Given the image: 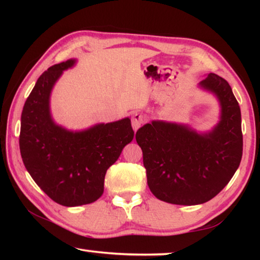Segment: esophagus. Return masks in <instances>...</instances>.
<instances>
[{"label": "esophagus", "mask_w": 260, "mask_h": 260, "mask_svg": "<svg viewBox=\"0 0 260 260\" xmlns=\"http://www.w3.org/2000/svg\"><path fill=\"white\" fill-rule=\"evenodd\" d=\"M146 116H143L142 113H134L133 117H132V126H133V129L135 132L138 131L146 122Z\"/></svg>", "instance_id": "34e87169"}]
</instances>
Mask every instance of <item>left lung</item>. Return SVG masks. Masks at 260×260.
<instances>
[{"mask_svg": "<svg viewBox=\"0 0 260 260\" xmlns=\"http://www.w3.org/2000/svg\"><path fill=\"white\" fill-rule=\"evenodd\" d=\"M200 86L217 95L221 105V119L212 132L199 134L187 126L152 121L135 135L149 188L171 204L212 200L231 181L243 152L241 110L230 83L210 73Z\"/></svg>", "mask_w": 260, "mask_h": 260, "instance_id": "8db88e82", "label": "left lung"}]
</instances>
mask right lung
<instances>
[{"label":"right lung","mask_w":260,"mask_h":260,"mask_svg":"<svg viewBox=\"0 0 260 260\" xmlns=\"http://www.w3.org/2000/svg\"><path fill=\"white\" fill-rule=\"evenodd\" d=\"M74 61L52 65L38 79L24 104L19 135L26 170L52 201L64 206L99 200L104 191L108 169L134 138L129 118L74 133L52 121L51 89Z\"/></svg>","instance_id":"add662e5"}]
</instances>
